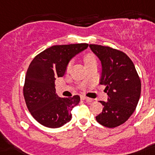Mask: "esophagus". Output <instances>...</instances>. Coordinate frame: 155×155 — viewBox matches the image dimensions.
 <instances>
[{
  "instance_id": "1",
  "label": "esophagus",
  "mask_w": 155,
  "mask_h": 155,
  "mask_svg": "<svg viewBox=\"0 0 155 155\" xmlns=\"http://www.w3.org/2000/svg\"><path fill=\"white\" fill-rule=\"evenodd\" d=\"M81 99H84V100H86L87 103H91L93 101L92 99H90L88 97H86V96H84V95H81Z\"/></svg>"
}]
</instances>
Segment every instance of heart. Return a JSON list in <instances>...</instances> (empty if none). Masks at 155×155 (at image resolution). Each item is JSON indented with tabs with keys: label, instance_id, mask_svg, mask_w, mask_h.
<instances>
[{
	"label": "heart",
	"instance_id": "heart-1",
	"mask_svg": "<svg viewBox=\"0 0 155 155\" xmlns=\"http://www.w3.org/2000/svg\"><path fill=\"white\" fill-rule=\"evenodd\" d=\"M84 61L85 65H88L90 64H92V63H96V58L92 53H87L84 56ZM70 66H71V64H69L68 66V69L70 68Z\"/></svg>",
	"mask_w": 155,
	"mask_h": 155
}]
</instances>
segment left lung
Wrapping results in <instances>:
<instances>
[{
    "label": "left lung",
    "mask_w": 155,
    "mask_h": 155,
    "mask_svg": "<svg viewBox=\"0 0 155 155\" xmlns=\"http://www.w3.org/2000/svg\"><path fill=\"white\" fill-rule=\"evenodd\" d=\"M101 61L100 83L105 85L107 102L99 101L103 111L95 119L106 127L125 123L134 113L141 94V81L134 64L124 52L98 45H89Z\"/></svg>",
    "instance_id": "1"
}]
</instances>
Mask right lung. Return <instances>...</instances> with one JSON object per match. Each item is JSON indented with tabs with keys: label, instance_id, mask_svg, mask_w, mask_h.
I'll return each instance as SVG.
<instances>
[{
	"label": "right lung",
	"instance_id": "right-lung-1",
	"mask_svg": "<svg viewBox=\"0 0 155 155\" xmlns=\"http://www.w3.org/2000/svg\"><path fill=\"white\" fill-rule=\"evenodd\" d=\"M87 47V44L51 46L30 64L25 75L24 97L31 114L41 125L58 128L71 121V111L80 97H59L55 80L64 76L70 60Z\"/></svg>",
	"mask_w": 155,
	"mask_h": 155
}]
</instances>
